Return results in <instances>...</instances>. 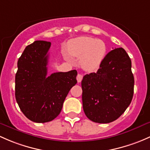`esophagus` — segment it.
Instances as JSON below:
<instances>
[{
	"label": "esophagus",
	"mask_w": 150,
	"mask_h": 150,
	"mask_svg": "<svg viewBox=\"0 0 150 150\" xmlns=\"http://www.w3.org/2000/svg\"><path fill=\"white\" fill-rule=\"evenodd\" d=\"M83 74H80V73L78 74V75H77V80H78V83H80V82L82 81V80H83Z\"/></svg>",
	"instance_id": "34e87169"
}]
</instances>
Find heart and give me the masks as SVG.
I'll use <instances>...</instances> for the list:
<instances>
[{"label": "heart", "mask_w": 150, "mask_h": 150, "mask_svg": "<svg viewBox=\"0 0 150 150\" xmlns=\"http://www.w3.org/2000/svg\"><path fill=\"white\" fill-rule=\"evenodd\" d=\"M106 46L103 41L92 37H80L71 39L68 43V52L80 58V64L84 70L93 72L100 67L105 54Z\"/></svg>", "instance_id": "obj_1"}]
</instances>
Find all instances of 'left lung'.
I'll return each instance as SVG.
<instances>
[{"label":"left lung","mask_w":150,"mask_h":150,"mask_svg":"<svg viewBox=\"0 0 150 150\" xmlns=\"http://www.w3.org/2000/svg\"><path fill=\"white\" fill-rule=\"evenodd\" d=\"M134 79L132 61L123 48L105 55L97 72L83 77V107L92 121L107 124L116 120L131 103Z\"/></svg>","instance_id":"left-lung-1"}]
</instances>
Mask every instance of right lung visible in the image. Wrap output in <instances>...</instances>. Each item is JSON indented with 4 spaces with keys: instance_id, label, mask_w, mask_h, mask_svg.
Masks as SVG:
<instances>
[{
    "instance_id": "obj_1",
    "label": "right lung",
    "mask_w": 150,
    "mask_h": 150,
    "mask_svg": "<svg viewBox=\"0 0 150 150\" xmlns=\"http://www.w3.org/2000/svg\"><path fill=\"white\" fill-rule=\"evenodd\" d=\"M50 46V42L35 41L25 48L17 63L16 102L26 117L36 123L54 119L70 90L77 83L75 70L47 76Z\"/></svg>"
}]
</instances>
